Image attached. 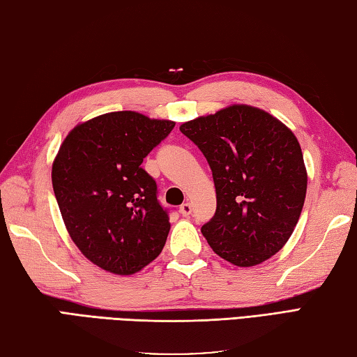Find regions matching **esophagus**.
Masks as SVG:
<instances>
[{
  "instance_id": "1",
  "label": "esophagus",
  "mask_w": 357,
  "mask_h": 357,
  "mask_svg": "<svg viewBox=\"0 0 357 357\" xmlns=\"http://www.w3.org/2000/svg\"><path fill=\"white\" fill-rule=\"evenodd\" d=\"M178 211H180L181 216H190L191 211H192V206H191L190 202H185V204H181Z\"/></svg>"
}]
</instances>
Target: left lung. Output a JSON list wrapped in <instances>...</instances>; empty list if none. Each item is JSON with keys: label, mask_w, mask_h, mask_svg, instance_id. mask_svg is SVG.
<instances>
[{"label": "left lung", "mask_w": 357, "mask_h": 357, "mask_svg": "<svg viewBox=\"0 0 357 357\" xmlns=\"http://www.w3.org/2000/svg\"><path fill=\"white\" fill-rule=\"evenodd\" d=\"M204 153L216 188V213L202 227L208 244L238 267L284 247L305 205L307 172L297 137L280 119L247 104L180 126Z\"/></svg>", "instance_id": "1"}]
</instances>
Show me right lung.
I'll list each match as a JSON object with an SVG mask.
<instances>
[{"label":"right lung","mask_w":357,"mask_h":357,"mask_svg":"<svg viewBox=\"0 0 357 357\" xmlns=\"http://www.w3.org/2000/svg\"><path fill=\"white\" fill-rule=\"evenodd\" d=\"M174 126L112 112L77 124L60 144L51 172L60 214L84 257L107 272L133 275L163 250L169 218L141 163Z\"/></svg>","instance_id":"right-lung-1"}]
</instances>
